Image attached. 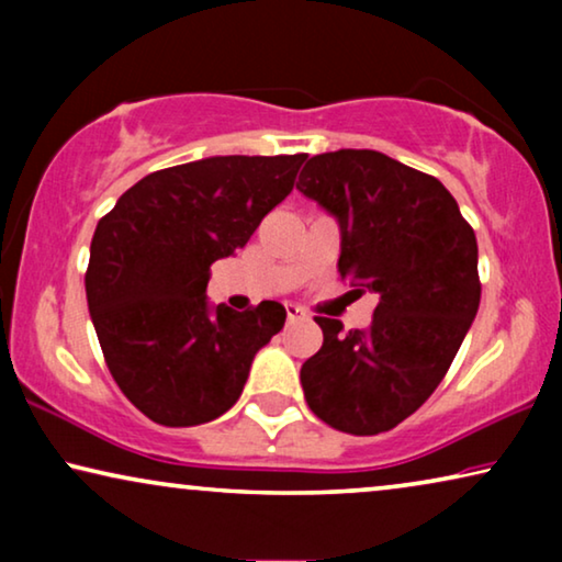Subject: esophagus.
<instances>
[{"label": "esophagus", "mask_w": 562, "mask_h": 562, "mask_svg": "<svg viewBox=\"0 0 562 562\" xmlns=\"http://www.w3.org/2000/svg\"><path fill=\"white\" fill-rule=\"evenodd\" d=\"M286 317H289V322L302 319L304 317V310H302V306H296V304H286Z\"/></svg>", "instance_id": "esophagus-1"}]
</instances>
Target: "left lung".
Listing matches in <instances>:
<instances>
[{
    "mask_svg": "<svg viewBox=\"0 0 562 562\" xmlns=\"http://www.w3.org/2000/svg\"><path fill=\"white\" fill-rule=\"evenodd\" d=\"M296 189L340 225L337 271L379 296L368 329L314 317L325 342L302 366L310 409L348 435L394 429L440 386L481 304L479 245L435 176L379 150L306 160Z\"/></svg>",
    "mask_w": 562,
    "mask_h": 562,
    "instance_id": "left-lung-1",
    "label": "left lung"
}]
</instances>
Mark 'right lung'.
<instances>
[{"label": "right lung", "mask_w": 562, "mask_h": 562, "mask_svg": "<svg viewBox=\"0 0 562 562\" xmlns=\"http://www.w3.org/2000/svg\"><path fill=\"white\" fill-rule=\"evenodd\" d=\"M296 156H212L148 173L91 237L87 302L106 368L164 427L217 419L243 394L250 363L286 310L245 312L206 299L210 266L229 258L294 189Z\"/></svg>", "instance_id": "obj_1"}]
</instances>
